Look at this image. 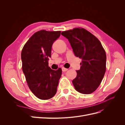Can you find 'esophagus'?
<instances>
[{"instance_id":"esophagus-1","label":"esophagus","mask_w":125,"mask_h":125,"mask_svg":"<svg viewBox=\"0 0 125 125\" xmlns=\"http://www.w3.org/2000/svg\"><path fill=\"white\" fill-rule=\"evenodd\" d=\"M68 69L67 68H64V67H62V71H63V72H65V71H67Z\"/></svg>"}]
</instances>
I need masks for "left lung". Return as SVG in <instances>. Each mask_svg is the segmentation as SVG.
<instances>
[{
  "label": "left lung",
  "instance_id": "obj_1",
  "mask_svg": "<svg viewBox=\"0 0 125 125\" xmlns=\"http://www.w3.org/2000/svg\"><path fill=\"white\" fill-rule=\"evenodd\" d=\"M75 56L82 59L80 69L73 80L75 90L80 93H93L99 87L106 71V55L100 41L92 33L81 28L63 31Z\"/></svg>",
  "mask_w": 125,
  "mask_h": 125
}]
</instances>
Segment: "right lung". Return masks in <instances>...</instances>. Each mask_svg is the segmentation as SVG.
<instances>
[{
    "label": "right lung",
    "mask_w": 125,
    "mask_h": 125,
    "mask_svg": "<svg viewBox=\"0 0 125 125\" xmlns=\"http://www.w3.org/2000/svg\"><path fill=\"white\" fill-rule=\"evenodd\" d=\"M60 33L37 31L26 42L21 52L22 68L29 88L41 100L50 99L55 95L62 76V69L52 70L48 62L52 45Z\"/></svg>",
    "instance_id": "right-lung-1"
}]
</instances>
